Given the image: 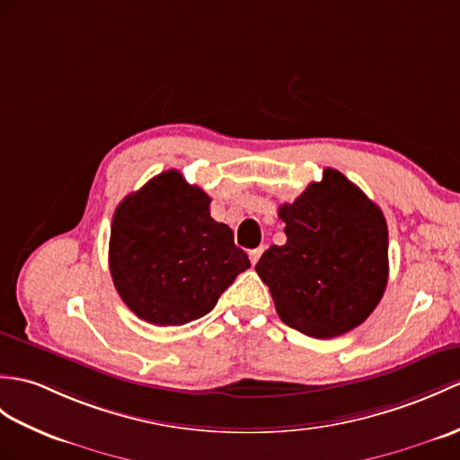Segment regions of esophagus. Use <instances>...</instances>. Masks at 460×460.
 <instances>
[{"instance_id":"1","label":"esophagus","mask_w":460,"mask_h":460,"mask_svg":"<svg viewBox=\"0 0 460 460\" xmlns=\"http://www.w3.org/2000/svg\"><path fill=\"white\" fill-rule=\"evenodd\" d=\"M262 251H264V247H259V249H252L251 252H249V259H251V262H252V266L259 262V259H261V254H262Z\"/></svg>"}]
</instances>
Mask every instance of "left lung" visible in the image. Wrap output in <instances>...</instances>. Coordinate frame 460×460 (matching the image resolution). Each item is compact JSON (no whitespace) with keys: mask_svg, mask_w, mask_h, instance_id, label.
<instances>
[{"mask_svg":"<svg viewBox=\"0 0 460 460\" xmlns=\"http://www.w3.org/2000/svg\"><path fill=\"white\" fill-rule=\"evenodd\" d=\"M286 243L264 251L254 270L282 322L315 339L358 327L388 282L382 209L339 170L325 168L294 204H282Z\"/></svg>","mask_w":460,"mask_h":460,"instance_id":"left-lung-1","label":"left lung"}]
</instances>
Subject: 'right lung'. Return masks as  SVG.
Masks as SVG:
<instances>
[{"mask_svg":"<svg viewBox=\"0 0 460 460\" xmlns=\"http://www.w3.org/2000/svg\"><path fill=\"white\" fill-rule=\"evenodd\" d=\"M211 199L178 170L148 180L113 213L110 270L117 294L153 325H184L216 307L251 269L233 231L209 216Z\"/></svg>","mask_w":460,"mask_h":460,"instance_id":"right-lung-1","label":"right lung"}]
</instances>
